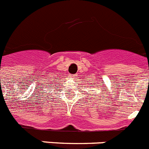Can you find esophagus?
Instances as JSON below:
<instances>
[{"mask_svg":"<svg viewBox=\"0 0 149 149\" xmlns=\"http://www.w3.org/2000/svg\"><path fill=\"white\" fill-rule=\"evenodd\" d=\"M71 77H73V78H76V76H77V74H73V75H71Z\"/></svg>","mask_w":149,"mask_h":149,"instance_id":"obj_1","label":"esophagus"}]
</instances>
